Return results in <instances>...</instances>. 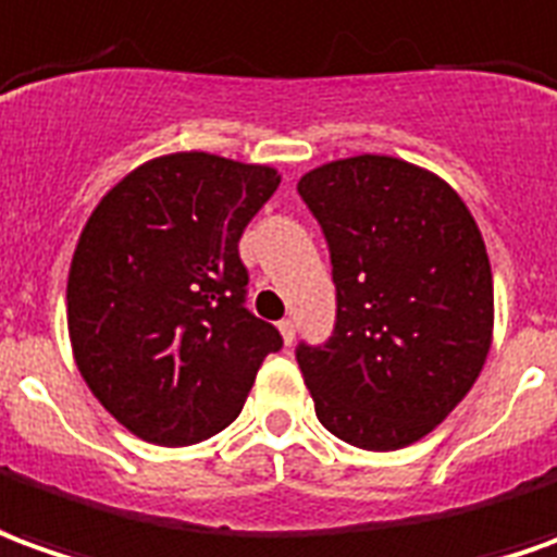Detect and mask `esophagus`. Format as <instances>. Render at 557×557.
Wrapping results in <instances>:
<instances>
[{"instance_id": "esophagus-1", "label": "esophagus", "mask_w": 557, "mask_h": 557, "mask_svg": "<svg viewBox=\"0 0 557 557\" xmlns=\"http://www.w3.org/2000/svg\"><path fill=\"white\" fill-rule=\"evenodd\" d=\"M278 333H282V338H285V345H290V342H294V335H297V326H294L290 318H285V321H278Z\"/></svg>"}]
</instances>
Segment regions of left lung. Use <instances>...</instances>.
I'll use <instances>...</instances> for the list:
<instances>
[{
	"instance_id": "1",
	"label": "left lung",
	"mask_w": 557,
	"mask_h": 557,
	"mask_svg": "<svg viewBox=\"0 0 557 557\" xmlns=\"http://www.w3.org/2000/svg\"><path fill=\"white\" fill-rule=\"evenodd\" d=\"M323 227L338 314L299 345L314 413L350 447L389 453L447 420L486 366L495 287L471 209L393 156L326 161L297 183Z\"/></svg>"
}]
</instances>
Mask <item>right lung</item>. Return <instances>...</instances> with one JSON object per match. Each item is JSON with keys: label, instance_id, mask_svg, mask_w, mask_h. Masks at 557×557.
Listing matches in <instances>:
<instances>
[{"label": "right lung", "instance_id": "obj_1", "mask_svg": "<svg viewBox=\"0 0 557 557\" xmlns=\"http://www.w3.org/2000/svg\"><path fill=\"white\" fill-rule=\"evenodd\" d=\"M282 173L171 152L125 173L86 219L69 270L74 362L104 411L159 447L234 423L282 335L243 306L239 236Z\"/></svg>", "mask_w": 557, "mask_h": 557}]
</instances>
